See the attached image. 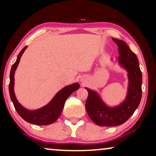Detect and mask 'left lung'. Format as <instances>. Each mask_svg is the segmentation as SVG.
Returning <instances> with one entry per match:
<instances>
[{
  "instance_id": "8db88e82",
  "label": "left lung",
  "mask_w": 156,
  "mask_h": 156,
  "mask_svg": "<svg viewBox=\"0 0 156 156\" xmlns=\"http://www.w3.org/2000/svg\"><path fill=\"white\" fill-rule=\"evenodd\" d=\"M118 45L119 56L118 61L128 72V90L125 100L115 107H108L101 99L97 92L85 87L88 96L85 109L92 121L102 126H119L126 122L139 107L142 95V73L137 56L126 42L113 38Z\"/></svg>"
}]
</instances>
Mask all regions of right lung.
Returning <instances> with one entry per match:
<instances>
[{
	"mask_svg": "<svg viewBox=\"0 0 156 156\" xmlns=\"http://www.w3.org/2000/svg\"><path fill=\"white\" fill-rule=\"evenodd\" d=\"M27 47H25L17 56L15 63L12 66L10 73V83H9V93L10 99L14 105L17 112L25 121L36 125H48L54 123L61 115L66 100L67 98L80 87L78 83L67 85L59 90L56 94L53 99L49 104L44 106L41 108L35 110H29L25 109L18 102L16 99L14 93V75L17 66L19 64L20 60Z\"/></svg>",
	"mask_w": 156,
	"mask_h": 156,
	"instance_id": "right-lung-1",
	"label": "right lung"
}]
</instances>
